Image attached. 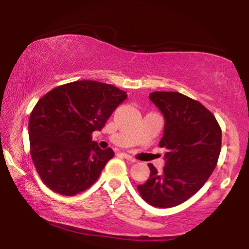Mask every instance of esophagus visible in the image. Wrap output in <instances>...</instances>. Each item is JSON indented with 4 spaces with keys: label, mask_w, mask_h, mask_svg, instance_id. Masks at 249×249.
<instances>
[{
    "label": "esophagus",
    "mask_w": 249,
    "mask_h": 249,
    "mask_svg": "<svg viewBox=\"0 0 249 249\" xmlns=\"http://www.w3.org/2000/svg\"><path fill=\"white\" fill-rule=\"evenodd\" d=\"M122 156H124V158L125 160H128V161H130V162H132V163L136 162V160H135L134 158H132L131 155L127 154V153H122Z\"/></svg>",
    "instance_id": "34e87169"
}]
</instances>
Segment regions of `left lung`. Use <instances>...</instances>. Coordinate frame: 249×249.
Segmentation results:
<instances>
[{"label":"left lung","instance_id":"obj_1","mask_svg":"<svg viewBox=\"0 0 249 249\" xmlns=\"http://www.w3.org/2000/svg\"><path fill=\"white\" fill-rule=\"evenodd\" d=\"M149 100L164 117L160 147L166 148L165 165L137 189L142 199L155 207L179 205L196 194L215 169L222 131L207 108L178 91H153Z\"/></svg>","mask_w":249,"mask_h":249}]
</instances>
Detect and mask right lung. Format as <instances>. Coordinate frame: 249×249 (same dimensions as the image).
<instances>
[{"label":"right lung","instance_id":"obj_1","mask_svg":"<svg viewBox=\"0 0 249 249\" xmlns=\"http://www.w3.org/2000/svg\"><path fill=\"white\" fill-rule=\"evenodd\" d=\"M127 93L113 85L79 80L44 95L30 113V155L40 179L61 195L73 196L95 183L111 148L101 149L91 132L102 130Z\"/></svg>","mask_w":249,"mask_h":249}]
</instances>
